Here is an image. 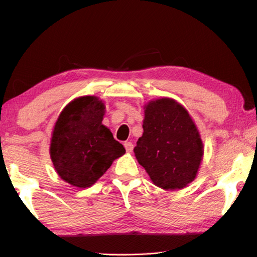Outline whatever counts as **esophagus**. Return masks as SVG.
<instances>
[{"label": "esophagus", "instance_id": "esophagus-1", "mask_svg": "<svg viewBox=\"0 0 257 257\" xmlns=\"http://www.w3.org/2000/svg\"><path fill=\"white\" fill-rule=\"evenodd\" d=\"M123 146H124V148H125V151H127V152H133L134 145L130 143V141H125V143L123 144Z\"/></svg>", "mask_w": 257, "mask_h": 257}]
</instances>
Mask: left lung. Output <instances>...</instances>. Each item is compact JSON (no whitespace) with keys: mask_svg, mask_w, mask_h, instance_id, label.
Returning a JSON list of instances; mask_svg holds the SVG:
<instances>
[{"mask_svg":"<svg viewBox=\"0 0 257 257\" xmlns=\"http://www.w3.org/2000/svg\"><path fill=\"white\" fill-rule=\"evenodd\" d=\"M143 128L134 151L152 182L165 190L182 189L192 182L203 145L188 111L169 98L150 101Z\"/></svg>","mask_w":257,"mask_h":257,"instance_id":"1","label":"left lung"}]
</instances>
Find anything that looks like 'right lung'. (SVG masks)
I'll return each mask as SVG.
<instances>
[{
  "label": "right lung",
  "mask_w": 257,
  "mask_h": 257,
  "mask_svg": "<svg viewBox=\"0 0 257 257\" xmlns=\"http://www.w3.org/2000/svg\"><path fill=\"white\" fill-rule=\"evenodd\" d=\"M105 106L96 97L69 102L56 121L51 141L55 170L74 187L89 188L125 149L101 123Z\"/></svg>",
  "instance_id": "1"
}]
</instances>
